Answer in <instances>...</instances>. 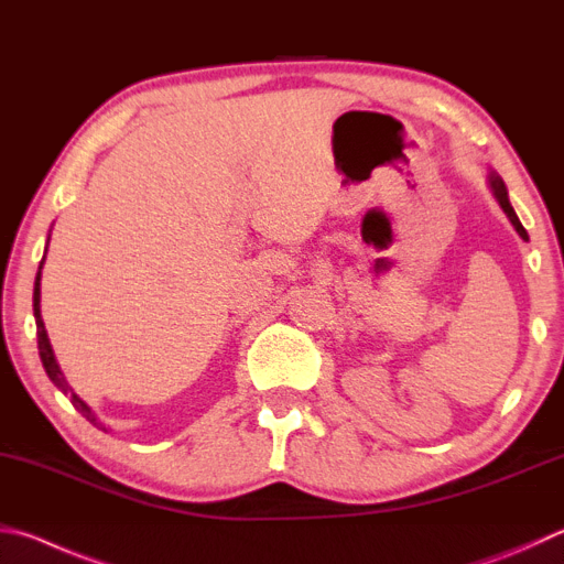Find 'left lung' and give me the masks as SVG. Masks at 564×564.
Instances as JSON below:
<instances>
[{
	"instance_id": "obj_1",
	"label": "left lung",
	"mask_w": 564,
	"mask_h": 564,
	"mask_svg": "<svg viewBox=\"0 0 564 564\" xmlns=\"http://www.w3.org/2000/svg\"><path fill=\"white\" fill-rule=\"evenodd\" d=\"M488 182H490V189H494V194H496V199H498V204L500 207H503V212L508 214V219H510V224H513L516 227V231L520 234V237H523L525 241H528V231H525V227L523 224H520V219H518V214L513 212V207H510V202H508V189H506V184H503V180H500L496 172L494 175L488 177Z\"/></svg>"
}]
</instances>
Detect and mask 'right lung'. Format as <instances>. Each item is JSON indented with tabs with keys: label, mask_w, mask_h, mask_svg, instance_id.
Listing matches in <instances>:
<instances>
[{
	"label": "right lung",
	"mask_w": 564,
	"mask_h": 564,
	"mask_svg": "<svg viewBox=\"0 0 564 564\" xmlns=\"http://www.w3.org/2000/svg\"><path fill=\"white\" fill-rule=\"evenodd\" d=\"M41 263H44V261H41ZM39 281H41V271L36 273V283H34V317H36V335H39V355H41V362H44V370H46V375H48V380L54 382L66 397H70V404H74V406L78 409V412L88 419V422L98 424V419H96L94 412H90V406H88L78 394H74V389L68 387L66 377H64V372H61V367H58L56 357H54V350H51L46 327H44V321H41V311H39V301H41V289H39L41 283H39Z\"/></svg>",
	"instance_id": "add662e5"
}]
</instances>
